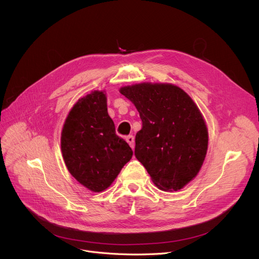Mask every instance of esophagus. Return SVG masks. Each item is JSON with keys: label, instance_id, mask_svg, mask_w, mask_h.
<instances>
[{"label": "esophagus", "instance_id": "esophagus-1", "mask_svg": "<svg viewBox=\"0 0 259 259\" xmlns=\"http://www.w3.org/2000/svg\"><path fill=\"white\" fill-rule=\"evenodd\" d=\"M126 141L129 144V146L133 149L134 148V137L133 135H128V137L126 138Z\"/></svg>", "mask_w": 259, "mask_h": 259}]
</instances>
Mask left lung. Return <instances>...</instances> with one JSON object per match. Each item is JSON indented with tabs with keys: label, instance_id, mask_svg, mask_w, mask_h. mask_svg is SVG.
<instances>
[{
	"label": "left lung",
	"instance_id": "obj_1",
	"mask_svg": "<svg viewBox=\"0 0 259 259\" xmlns=\"http://www.w3.org/2000/svg\"><path fill=\"white\" fill-rule=\"evenodd\" d=\"M119 92L143 121L134 154L164 191H179L198 174L208 150V129L198 107L173 84L141 83Z\"/></svg>",
	"mask_w": 259,
	"mask_h": 259
}]
</instances>
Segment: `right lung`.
I'll use <instances>...</instances> for the list:
<instances>
[{"label":"right lung","mask_w":259,"mask_h":259,"mask_svg":"<svg viewBox=\"0 0 259 259\" xmlns=\"http://www.w3.org/2000/svg\"><path fill=\"white\" fill-rule=\"evenodd\" d=\"M65 165L92 192H102L132 157V149L117 137L107 111L105 91L80 98L68 113L61 135Z\"/></svg>","instance_id":"add662e5"}]
</instances>
